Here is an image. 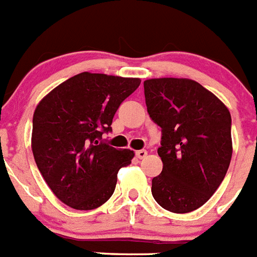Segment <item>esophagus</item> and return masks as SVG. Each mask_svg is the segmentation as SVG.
Segmentation results:
<instances>
[{
    "mask_svg": "<svg viewBox=\"0 0 257 257\" xmlns=\"http://www.w3.org/2000/svg\"><path fill=\"white\" fill-rule=\"evenodd\" d=\"M146 155H147V151L146 150H138V151H136V156H137V158H140V159H144V158Z\"/></svg>",
    "mask_w": 257,
    "mask_h": 257,
    "instance_id": "1",
    "label": "esophagus"
}]
</instances>
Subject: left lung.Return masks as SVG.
Masks as SVG:
<instances>
[{"label":"left lung","instance_id":"left-lung-1","mask_svg":"<svg viewBox=\"0 0 257 257\" xmlns=\"http://www.w3.org/2000/svg\"><path fill=\"white\" fill-rule=\"evenodd\" d=\"M147 112L162 128L163 171L153 178L154 199L167 211L202 207L226 175L233 154L231 116L215 94L189 79L144 82Z\"/></svg>","mask_w":257,"mask_h":257}]
</instances>
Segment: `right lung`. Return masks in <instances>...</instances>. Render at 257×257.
I'll return each mask as SVG.
<instances>
[{"mask_svg":"<svg viewBox=\"0 0 257 257\" xmlns=\"http://www.w3.org/2000/svg\"><path fill=\"white\" fill-rule=\"evenodd\" d=\"M140 79L82 72L62 82L36 107L32 151L37 168L64 204L80 211L110 199L117 172L133 151L102 140L113 115L140 86Z\"/></svg>","mask_w":257,"mask_h":257,"instance_id":"1","label":"right lung"}]
</instances>
